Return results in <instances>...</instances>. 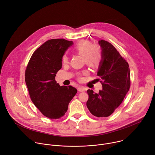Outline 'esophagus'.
<instances>
[{
    "label": "esophagus",
    "instance_id": "esophagus-1",
    "mask_svg": "<svg viewBox=\"0 0 155 155\" xmlns=\"http://www.w3.org/2000/svg\"><path fill=\"white\" fill-rule=\"evenodd\" d=\"M77 90L78 91L80 92H83V91H84L86 90V87L83 86H79L78 87H77Z\"/></svg>",
    "mask_w": 155,
    "mask_h": 155
}]
</instances>
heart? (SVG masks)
<instances>
[{
    "label": "heart",
    "instance_id": "b5f03b06",
    "mask_svg": "<svg viewBox=\"0 0 155 155\" xmlns=\"http://www.w3.org/2000/svg\"><path fill=\"white\" fill-rule=\"evenodd\" d=\"M75 51L79 54L83 56L84 61L90 66L98 65L102 59V50L101 47L97 44H93L90 41L86 40H79L74 47ZM69 58L66 54L63 55L62 62L63 64H67ZM87 74V71H83L79 74V79H81V75Z\"/></svg>",
    "mask_w": 155,
    "mask_h": 155
}]
</instances>
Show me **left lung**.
<instances>
[{
  "instance_id": "8db88e82",
  "label": "left lung",
  "mask_w": 155,
  "mask_h": 155,
  "mask_svg": "<svg viewBox=\"0 0 155 155\" xmlns=\"http://www.w3.org/2000/svg\"><path fill=\"white\" fill-rule=\"evenodd\" d=\"M102 48V60L97 76L102 85L99 93L92 90L87 91L89 98L86 105L96 117H107L112 115L122 103L130 85V71L127 61L117 50L107 41H99Z\"/></svg>"
}]
</instances>
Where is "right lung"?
Wrapping results in <instances>:
<instances>
[{
    "label": "right lung",
    "mask_w": 155,
    "mask_h": 155,
    "mask_svg": "<svg viewBox=\"0 0 155 155\" xmlns=\"http://www.w3.org/2000/svg\"><path fill=\"white\" fill-rule=\"evenodd\" d=\"M72 41L64 38L45 41L32 54L25 71V81L32 102L50 119H59L68 111L77 93L72 86H60L55 80L62 68V58Z\"/></svg>",
    "instance_id": "right-lung-1"
}]
</instances>
